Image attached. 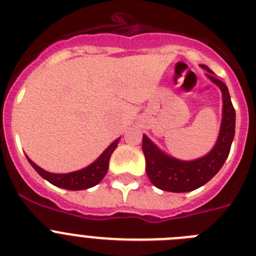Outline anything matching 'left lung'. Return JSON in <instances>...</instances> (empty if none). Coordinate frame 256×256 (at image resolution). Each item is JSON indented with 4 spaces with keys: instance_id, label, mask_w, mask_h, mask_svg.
<instances>
[{
    "instance_id": "obj_1",
    "label": "left lung",
    "mask_w": 256,
    "mask_h": 256,
    "mask_svg": "<svg viewBox=\"0 0 256 256\" xmlns=\"http://www.w3.org/2000/svg\"><path fill=\"white\" fill-rule=\"evenodd\" d=\"M208 72L206 76L222 91V123L219 136L214 148L205 156L195 160H180L160 150L148 136L142 138V151L146 159V173L154 186L162 191L190 192L209 182L223 166L230 155V144L234 137L236 112L230 101V92L224 83L216 79L206 66L200 65Z\"/></svg>"
}]
</instances>
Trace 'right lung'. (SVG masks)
<instances>
[{
	"label": "right lung",
	"mask_w": 256,
	"mask_h": 256,
	"mask_svg": "<svg viewBox=\"0 0 256 256\" xmlns=\"http://www.w3.org/2000/svg\"><path fill=\"white\" fill-rule=\"evenodd\" d=\"M118 138L112 142L102 154H101L92 164H90L86 168L80 169V170L72 172V173L65 174H58V173H50V172L44 170V169L40 168L36 162H32L29 158L28 162L30 165L37 170L40 177L48 180L54 186L60 187V188L70 190V191H79V190H87L91 187L96 186L97 183H100L102 178L105 177L108 169V160L112 158V154L116 148L118 144H119Z\"/></svg>",
	"instance_id": "1"
}]
</instances>
